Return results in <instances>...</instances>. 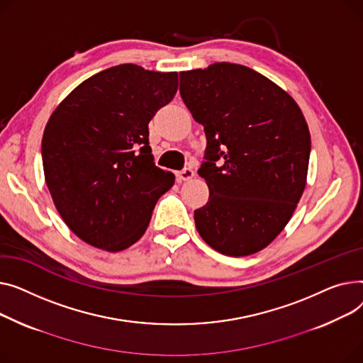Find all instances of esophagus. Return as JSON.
Here are the masks:
<instances>
[{"instance_id": "1", "label": "esophagus", "mask_w": 363, "mask_h": 363, "mask_svg": "<svg viewBox=\"0 0 363 363\" xmlns=\"http://www.w3.org/2000/svg\"><path fill=\"white\" fill-rule=\"evenodd\" d=\"M195 176V172L191 168H184V169H180V172L176 173V177L179 182H189L194 179Z\"/></svg>"}]
</instances>
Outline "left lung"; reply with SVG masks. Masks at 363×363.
Segmentation results:
<instances>
[{
  "label": "left lung",
  "instance_id": "obj_1",
  "mask_svg": "<svg viewBox=\"0 0 363 363\" xmlns=\"http://www.w3.org/2000/svg\"><path fill=\"white\" fill-rule=\"evenodd\" d=\"M180 95L206 136L198 173L209 199L195 211L198 233L227 257L262 250L306 187L311 133L302 110L279 84L233 62L182 72Z\"/></svg>",
  "mask_w": 363,
  "mask_h": 363
}]
</instances>
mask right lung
Masks as SVG:
<instances>
[{
  "mask_svg": "<svg viewBox=\"0 0 363 363\" xmlns=\"http://www.w3.org/2000/svg\"><path fill=\"white\" fill-rule=\"evenodd\" d=\"M179 88L177 72L120 64L82 82L51 114L42 164L61 218L106 252L136 243L174 174L155 165L147 123Z\"/></svg>",
  "mask_w": 363,
  "mask_h": 363,
  "instance_id": "add662e5",
  "label": "right lung"
}]
</instances>
